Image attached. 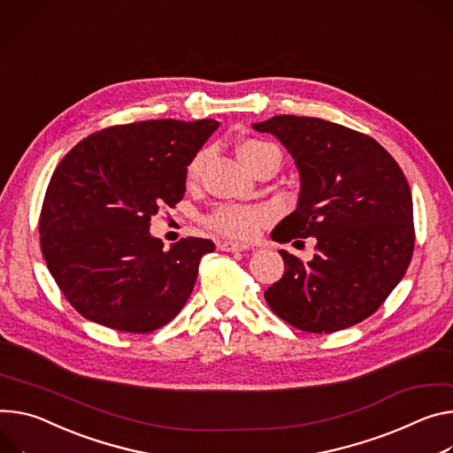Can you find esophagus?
Returning a JSON list of instances; mask_svg holds the SVG:
<instances>
[{"label": "esophagus", "instance_id": "34e87169", "mask_svg": "<svg viewBox=\"0 0 453 453\" xmlns=\"http://www.w3.org/2000/svg\"><path fill=\"white\" fill-rule=\"evenodd\" d=\"M217 248L220 251H227V253H238V251H245L250 250V245L245 243H238V242H229V240H219L217 242Z\"/></svg>", "mask_w": 453, "mask_h": 453}]
</instances>
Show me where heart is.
I'll return each instance as SVG.
<instances>
[{"mask_svg": "<svg viewBox=\"0 0 453 453\" xmlns=\"http://www.w3.org/2000/svg\"><path fill=\"white\" fill-rule=\"evenodd\" d=\"M238 155L242 162L248 166L253 173H257L264 164H267L273 158L281 160L280 150L260 139H248L243 141L238 146ZM208 153L198 151L188 164L186 168V180L189 184L196 182L203 162ZM269 220V213L262 208H257V205H240V203H220L205 219V224H208L210 229L217 231L219 234L236 238V240H250L253 238L262 226H265Z\"/></svg>", "mask_w": 453, "mask_h": 453, "instance_id": "heart-1", "label": "heart"}]
</instances>
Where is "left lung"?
I'll return each mask as SVG.
<instances>
[{"label":"left lung","instance_id":"1","mask_svg":"<svg viewBox=\"0 0 453 453\" xmlns=\"http://www.w3.org/2000/svg\"><path fill=\"white\" fill-rule=\"evenodd\" d=\"M253 128L287 148L302 182L296 210L273 240L316 238L307 264L280 251L285 273L265 302L305 333L363 321L394 291L414 253L412 193L399 164L372 137L316 117L274 115Z\"/></svg>","mask_w":453,"mask_h":453}]
</instances>
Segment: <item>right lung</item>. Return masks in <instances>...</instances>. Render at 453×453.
<instances>
[{
    "label": "right lung",
    "instance_id": "add662e5",
    "mask_svg": "<svg viewBox=\"0 0 453 453\" xmlns=\"http://www.w3.org/2000/svg\"><path fill=\"white\" fill-rule=\"evenodd\" d=\"M219 128L213 119H157L104 128L73 146L50 179L39 217L47 267L90 321L146 334L188 302L215 243L188 236L164 251L150 234L162 205L186 193V168Z\"/></svg>",
    "mask_w": 453,
    "mask_h": 453
}]
</instances>
